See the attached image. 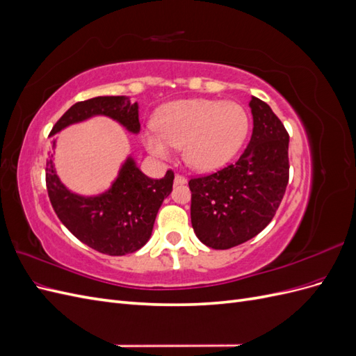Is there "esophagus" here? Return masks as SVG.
Here are the masks:
<instances>
[{
    "label": "esophagus",
    "instance_id": "obj_1",
    "mask_svg": "<svg viewBox=\"0 0 356 356\" xmlns=\"http://www.w3.org/2000/svg\"><path fill=\"white\" fill-rule=\"evenodd\" d=\"M175 184H178V186H181V184H186L187 182V179H186V177L184 175H179V174H177L175 175Z\"/></svg>",
    "mask_w": 356,
    "mask_h": 356
}]
</instances>
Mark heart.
<instances>
[{
  "mask_svg": "<svg viewBox=\"0 0 356 356\" xmlns=\"http://www.w3.org/2000/svg\"><path fill=\"white\" fill-rule=\"evenodd\" d=\"M154 126L143 134L149 153L168 159L172 148H184V160L190 168L211 172L239 152L250 131V118L236 102L181 99L161 106Z\"/></svg>",
  "mask_w": 356,
  "mask_h": 356,
  "instance_id": "1",
  "label": "heart"
}]
</instances>
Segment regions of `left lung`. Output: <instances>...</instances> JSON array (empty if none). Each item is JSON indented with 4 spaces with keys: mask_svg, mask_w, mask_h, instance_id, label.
Returning a JSON list of instances; mask_svg holds the SVG:
<instances>
[{
    "mask_svg": "<svg viewBox=\"0 0 356 356\" xmlns=\"http://www.w3.org/2000/svg\"><path fill=\"white\" fill-rule=\"evenodd\" d=\"M251 141L238 161L191 178V225L202 243L229 250L272 221L289 179V135L270 106L252 96Z\"/></svg>",
    "mask_w": 356,
    "mask_h": 356,
    "instance_id": "1",
    "label": "left lung"
}]
</instances>
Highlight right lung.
I'll return each instance as SVG.
<instances>
[{"label": "right lung", "instance_id": "add662e5", "mask_svg": "<svg viewBox=\"0 0 356 356\" xmlns=\"http://www.w3.org/2000/svg\"><path fill=\"white\" fill-rule=\"evenodd\" d=\"M93 115L110 117L132 134L141 127L136 102L131 104L126 96H98L74 104L53 126L50 135ZM172 184V170L160 179L148 178L129 157L108 191L84 197L62 184L53 159L46 166L49 199L58 218L79 241L106 255L132 254L148 242L159 208L170 195Z\"/></svg>", "mask_w": 356, "mask_h": 356}]
</instances>
